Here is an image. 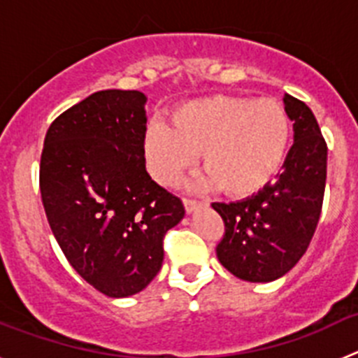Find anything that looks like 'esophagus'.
Returning a JSON list of instances; mask_svg holds the SVG:
<instances>
[{
    "label": "esophagus",
    "instance_id": "esophagus-1",
    "mask_svg": "<svg viewBox=\"0 0 358 358\" xmlns=\"http://www.w3.org/2000/svg\"><path fill=\"white\" fill-rule=\"evenodd\" d=\"M202 206H204V202L194 201V199H185L186 213H194L195 210H199V208H202Z\"/></svg>",
    "mask_w": 358,
    "mask_h": 358
}]
</instances>
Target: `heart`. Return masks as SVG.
Instances as JSON below:
<instances>
[{"label": "heart", "instance_id": "1", "mask_svg": "<svg viewBox=\"0 0 358 358\" xmlns=\"http://www.w3.org/2000/svg\"><path fill=\"white\" fill-rule=\"evenodd\" d=\"M164 123L145 132V156L152 176L176 185L197 163L208 172L204 185L220 186L231 197H249L271 182L289 145V118L274 100L206 96L181 103Z\"/></svg>", "mask_w": 358, "mask_h": 358}]
</instances>
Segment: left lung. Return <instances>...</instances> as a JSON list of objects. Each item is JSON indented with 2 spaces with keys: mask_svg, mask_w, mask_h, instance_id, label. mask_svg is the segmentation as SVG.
<instances>
[{
  "mask_svg": "<svg viewBox=\"0 0 358 358\" xmlns=\"http://www.w3.org/2000/svg\"><path fill=\"white\" fill-rule=\"evenodd\" d=\"M294 145L273 185L238 202H213L226 233L217 258L233 276L268 283L299 262L321 217L327 185V141L305 102L285 94Z\"/></svg>",
  "mask_w": 358,
  "mask_h": 358,
  "instance_id": "obj_1",
  "label": "left lung"
}]
</instances>
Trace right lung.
I'll use <instances>...</instances> for the list:
<instances>
[{
	"label": "right lung",
	"mask_w": 358,
	"mask_h": 358,
	"mask_svg": "<svg viewBox=\"0 0 358 358\" xmlns=\"http://www.w3.org/2000/svg\"><path fill=\"white\" fill-rule=\"evenodd\" d=\"M147 96L98 91L50 125L39 186L46 218L71 267L98 292H141L163 265V236L181 199L145 169Z\"/></svg>",
	"instance_id": "add662e5"
}]
</instances>
